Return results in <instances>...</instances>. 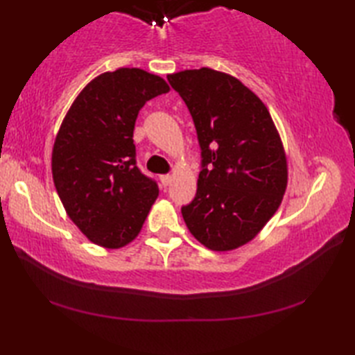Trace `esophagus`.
<instances>
[{
    "label": "esophagus",
    "mask_w": 355,
    "mask_h": 355,
    "mask_svg": "<svg viewBox=\"0 0 355 355\" xmlns=\"http://www.w3.org/2000/svg\"><path fill=\"white\" fill-rule=\"evenodd\" d=\"M172 178H173V177L169 175V173H168V175H162V177H160L163 186H169V184L172 183Z\"/></svg>",
    "instance_id": "34e87169"
}]
</instances>
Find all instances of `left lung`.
Returning a JSON list of instances; mask_svg holds the SVG:
<instances>
[{"instance_id": "1", "label": "left lung", "mask_w": 355, "mask_h": 355, "mask_svg": "<svg viewBox=\"0 0 355 355\" xmlns=\"http://www.w3.org/2000/svg\"><path fill=\"white\" fill-rule=\"evenodd\" d=\"M168 80L189 108L202 158L184 223L210 250H235L281 206L288 180L281 137L266 105L230 74L202 67Z\"/></svg>"}]
</instances>
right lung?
<instances>
[{
    "label": "right lung",
    "instance_id": "1",
    "mask_svg": "<svg viewBox=\"0 0 355 355\" xmlns=\"http://www.w3.org/2000/svg\"><path fill=\"white\" fill-rule=\"evenodd\" d=\"M169 92L140 69L102 73L82 89L62 120L51 154L53 182L67 215L92 243L120 248L139 235L158 186L135 164L139 111Z\"/></svg>",
    "mask_w": 355,
    "mask_h": 355
}]
</instances>
